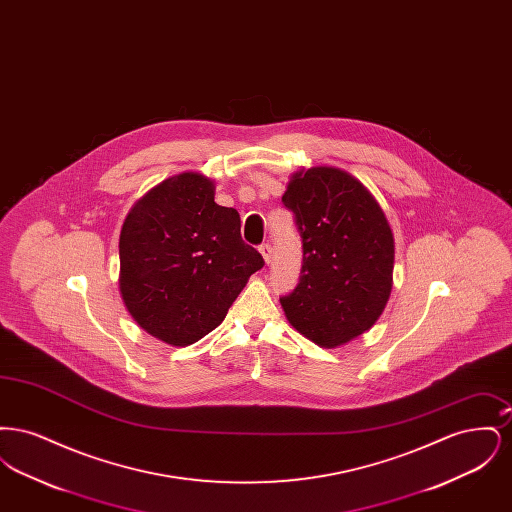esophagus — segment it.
I'll list each match as a JSON object with an SVG mask.
<instances>
[{
    "label": "esophagus",
    "instance_id": "obj_1",
    "mask_svg": "<svg viewBox=\"0 0 512 512\" xmlns=\"http://www.w3.org/2000/svg\"><path fill=\"white\" fill-rule=\"evenodd\" d=\"M259 251H261V255H263V259H265V263H270V257H272V247L270 244H261L259 245Z\"/></svg>",
    "mask_w": 512,
    "mask_h": 512
}]
</instances>
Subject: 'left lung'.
<instances>
[{
  "instance_id": "obj_1",
  "label": "left lung",
  "mask_w": 512,
  "mask_h": 512,
  "mask_svg": "<svg viewBox=\"0 0 512 512\" xmlns=\"http://www.w3.org/2000/svg\"><path fill=\"white\" fill-rule=\"evenodd\" d=\"M301 236L299 282L280 297L293 328L322 347L368 330L391 292L393 234L365 186L340 169L295 172L282 195Z\"/></svg>"
}]
</instances>
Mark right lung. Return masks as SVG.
<instances>
[{
  "instance_id": "1",
  "label": "right lung",
  "mask_w": 512,
  "mask_h": 512,
  "mask_svg": "<svg viewBox=\"0 0 512 512\" xmlns=\"http://www.w3.org/2000/svg\"><path fill=\"white\" fill-rule=\"evenodd\" d=\"M121 295L147 334L192 345L226 317L263 268L240 215L215 203L213 180L184 172L155 186L128 213L119 242Z\"/></svg>"
}]
</instances>
